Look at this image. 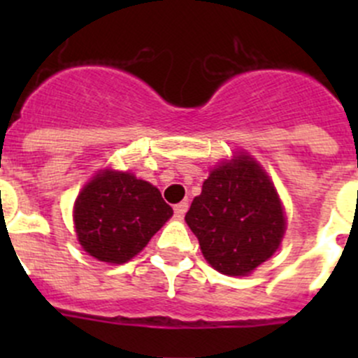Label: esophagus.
Returning a JSON list of instances; mask_svg holds the SVG:
<instances>
[{"label": "esophagus", "mask_w": 358, "mask_h": 358, "mask_svg": "<svg viewBox=\"0 0 358 358\" xmlns=\"http://www.w3.org/2000/svg\"><path fill=\"white\" fill-rule=\"evenodd\" d=\"M187 209H189V202H187V201L178 202V204L175 206V215L178 216V218H183V216H185V213H187Z\"/></svg>", "instance_id": "1"}]
</instances>
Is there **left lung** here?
Listing matches in <instances>:
<instances>
[{
  "instance_id": "8db88e82",
  "label": "left lung",
  "mask_w": 358,
  "mask_h": 358,
  "mask_svg": "<svg viewBox=\"0 0 358 358\" xmlns=\"http://www.w3.org/2000/svg\"><path fill=\"white\" fill-rule=\"evenodd\" d=\"M185 222L209 265L225 275H246L266 262L286 230L275 189L244 154L213 169Z\"/></svg>"
}]
</instances>
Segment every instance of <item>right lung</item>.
I'll return each instance as SVG.
<instances>
[{"mask_svg":"<svg viewBox=\"0 0 358 358\" xmlns=\"http://www.w3.org/2000/svg\"><path fill=\"white\" fill-rule=\"evenodd\" d=\"M173 215L161 192L129 173L96 175L74 204L79 244L100 262L126 263Z\"/></svg>","mask_w":358,"mask_h":358,"instance_id":"right-lung-1","label":"right lung"}]
</instances>
